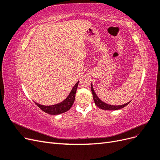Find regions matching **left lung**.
<instances>
[{
	"instance_id": "1",
	"label": "left lung",
	"mask_w": 160,
	"mask_h": 160,
	"mask_svg": "<svg viewBox=\"0 0 160 160\" xmlns=\"http://www.w3.org/2000/svg\"><path fill=\"white\" fill-rule=\"evenodd\" d=\"M91 92L92 94H93V100L95 101V105L98 106V108H99L100 109H102L104 110H118V109H122L125 106L128 105L129 102H128L126 103H125L123 105H109L108 103H106L105 102H103V101H101L99 98L98 96L97 95L96 93L95 92V90L93 89V85H91Z\"/></svg>"
}]
</instances>
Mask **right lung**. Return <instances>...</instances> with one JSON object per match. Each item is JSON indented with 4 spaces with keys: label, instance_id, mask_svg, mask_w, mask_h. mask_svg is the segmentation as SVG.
Returning a JSON list of instances; mask_svg holds the SVG:
<instances>
[{
    "label": "right lung",
    "instance_id": "obj_1",
    "mask_svg": "<svg viewBox=\"0 0 160 160\" xmlns=\"http://www.w3.org/2000/svg\"><path fill=\"white\" fill-rule=\"evenodd\" d=\"M78 84L79 81H77L73 88H72L69 95L67 96L63 101L59 103L52 105H43L39 103H37L36 102L35 103L38 107L44 111V112L49 113L50 115H59L62 113H65L66 111L70 109V108L72 107V104L74 103V101L75 99V93L77 87H78Z\"/></svg>",
    "mask_w": 160,
    "mask_h": 160
}]
</instances>
